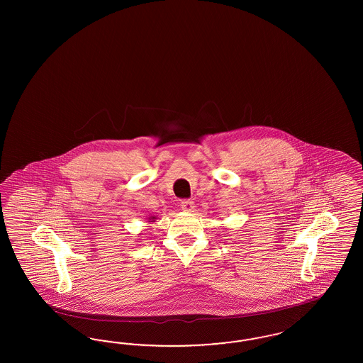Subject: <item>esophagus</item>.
Listing matches in <instances>:
<instances>
[{
    "mask_svg": "<svg viewBox=\"0 0 363 363\" xmlns=\"http://www.w3.org/2000/svg\"><path fill=\"white\" fill-rule=\"evenodd\" d=\"M181 208H182L184 211H186V213H191L196 206H194V202H193V201L185 199V201L181 202Z\"/></svg>",
    "mask_w": 363,
    "mask_h": 363,
    "instance_id": "34e87169",
    "label": "esophagus"
}]
</instances>
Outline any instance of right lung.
Listing matches in <instances>:
<instances>
[{
	"label": "right lung",
	"mask_w": 363,
	"mask_h": 363,
	"mask_svg": "<svg viewBox=\"0 0 363 363\" xmlns=\"http://www.w3.org/2000/svg\"><path fill=\"white\" fill-rule=\"evenodd\" d=\"M147 220H149V222H155V220H157V217H155V216H150V217H149Z\"/></svg>",
	"instance_id": "right-lung-1"
}]
</instances>
